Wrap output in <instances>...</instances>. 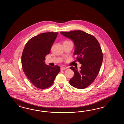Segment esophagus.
Segmentation results:
<instances>
[{
	"label": "esophagus",
	"instance_id": "esophagus-1",
	"mask_svg": "<svg viewBox=\"0 0 124 124\" xmlns=\"http://www.w3.org/2000/svg\"><path fill=\"white\" fill-rule=\"evenodd\" d=\"M66 68H67L66 67H61V71H62V70H66Z\"/></svg>",
	"mask_w": 124,
	"mask_h": 124
}]
</instances>
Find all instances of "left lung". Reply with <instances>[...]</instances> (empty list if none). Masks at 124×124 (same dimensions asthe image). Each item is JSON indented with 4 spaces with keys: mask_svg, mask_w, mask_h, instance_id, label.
<instances>
[{
    "mask_svg": "<svg viewBox=\"0 0 124 124\" xmlns=\"http://www.w3.org/2000/svg\"><path fill=\"white\" fill-rule=\"evenodd\" d=\"M60 34L74 42V54L82 64L79 71L73 66L70 67L74 71V76L70 80V84L76 88L85 89L94 81L102 63L100 44L93 36L82 31L61 32Z\"/></svg>",
    "mask_w": 124,
    "mask_h": 124,
    "instance_id": "1",
    "label": "left lung"
}]
</instances>
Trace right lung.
Listing matches in <instances>:
<instances>
[{"mask_svg":"<svg viewBox=\"0 0 124 124\" xmlns=\"http://www.w3.org/2000/svg\"><path fill=\"white\" fill-rule=\"evenodd\" d=\"M58 34V32H46L32 38L26 43L22 53L23 72L30 81L39 89L52 85L60 71L59 66L52 67L45 64L44 62Z\"/></svg>","mask_w":124,"mask_h":124,"instance_id":"1","label":"right lung"}]
</instances>
